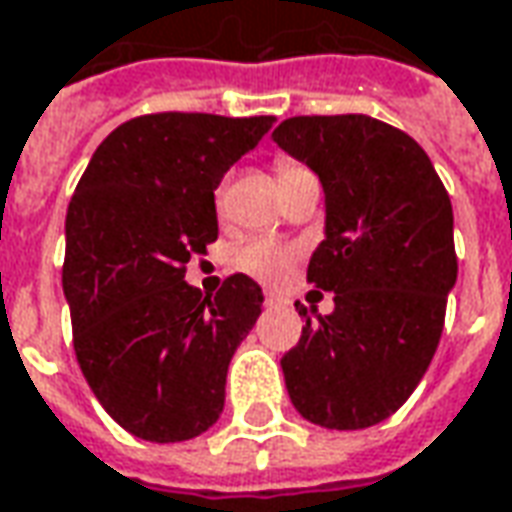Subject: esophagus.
<instances>
[{
  "label": "esophagus",
  "mask_w": 512,
  "mask_h": 512,
  "mask_svg": "<svg viewBox=\"0 0 512 512\" xmlns=\"http://www.w3.org/2000/svg\"><path fill=\"white\" fill-rule=\"evenodd\" d=\"M264 304L267 307H281V304H287V298L279 296V293H264Z\"/></svg>",
  "instance_id": "esophagus-1"
}]
</instances>
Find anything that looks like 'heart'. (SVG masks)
Segmentation results:
<instances>
[{
    "label": "heart",
    "mask_w": 512,
    "mask_h": 512,
    "mask_svg": "<svg viewBox=\"0 0 512 512\" xmlns=\"http://www.w3.org/2000/svg\"><path fill=\"white\" fill-rule=\"evenodd\" d=\"M298 168H304V166L296 163V160L281 157L279 163H276V174H279V180H281L284 174L298 171ZM222 202H225V183L216 185V191H214L216 211H222ZM293 262H296V250L284 248V245H276V242H267V239L248 242L245 248L236 253V267H239L242 273L253 276V279L264 281V284H279V281H284V276L290 273Z\"/></svg>",
    "instance_id": "heart-1"
}]
</instances>
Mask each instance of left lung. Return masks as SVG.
Listing matches in <instances>:
<instances>
[{"instance_id": "1", "label": "left lung", "mask_w": 512, "mask_h": 512, "mask_svg": "<svg viewBox=\"0 0 512 512\" xmlns=\"http://www.w3.org/2000/svg\"><path fill=\"white\" fill-rule=\"evenodd\" d=\"M273 140L321 177L327 239L307 281L335 293L281 358L287 394L315 425L358 431L392 417L440 344L456 281L451 197L423 146L369 115H298ZM315 290V293H318Z\"/></svg>"}]
</instances>
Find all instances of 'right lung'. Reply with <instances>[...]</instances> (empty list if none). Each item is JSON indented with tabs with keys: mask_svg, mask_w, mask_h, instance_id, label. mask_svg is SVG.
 I'll use <instances>...</instances> for the list:
<instances>
[{
	"mask_svg": "<svg viewBox=\"0 0 512 512\" xmlns=\"http://www.w3.org/2000/svg\"><path fill=\"white\" fill-rule=\"evenodd\" d=\"M273 123L140 115L106 137L75 185L61 270L75 358L106 414L140 440H194L222 414L262 287L233 273L202 296L185 264L216 242L214 188Z\"/></svg>",
	"mask_w": 512,
	"mask_h": 512,
	"instance_id": "add662e5",
	"label": "right lung"
}]
</instances>
